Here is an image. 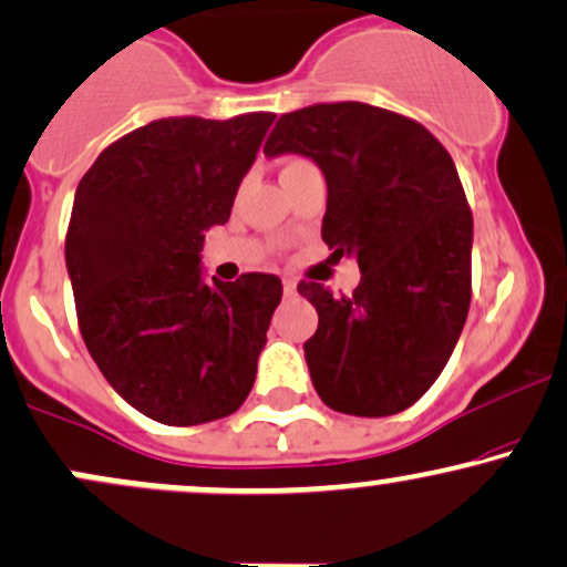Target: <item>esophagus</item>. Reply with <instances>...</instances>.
Wrapping results in <instances>:
<instances>
[{"instance_id": "obj_1", "label": "esophagus", "mask_w": 567, "mask_h": 567, "mask_svg": "<svg viewBox=\"0 0 567 567\" xmlns=\"http://www.w3.org/2000/svg\"><path fill=\"white\" fill-rule=\"evenodd\" d=\"M282 290H285V296H296L298 285L292 282V279H285V282H282Z\"/></svg>"}]
</instances>
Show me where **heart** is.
Wrapping results in <instances>:
<instances>
[{
  "label": "heart",
  "mask_w": 567,
  "mask_h": 567,
  "mask_svg": "<svg viewBox=\"0 0 567 567\" xmlns=\"http://www.w3.org/2000/svg\"><path fill=\"white\" fill-rule=\"evenodd\" d=\"M303 165H309V162L301 159V157H288V159H282V175L296 173L298 167H303Z\"/></svg>",
  "instance_id": "1"
}]
</instances>
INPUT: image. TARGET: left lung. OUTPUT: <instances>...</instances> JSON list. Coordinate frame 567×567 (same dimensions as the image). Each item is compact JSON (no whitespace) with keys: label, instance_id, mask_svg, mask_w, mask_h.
Wrapping results in <instances>:
<instances>
[{"label":"left lung","instance_id":"obj_1","mask_svg":"<svg viewBox=\"0 0 567 567\" xmlns=\"http://www.w3.org/2000/svg\"><path fill=\"white\" fill-rule=\"evenodd\" d=\"M264 154L317 162L324 245L362 275L351 296L298 285L320 315L303 343L317 394L338 413H400L437 381L470 315L474 226L451 154L419 122L357 101L282 114Z\"/></svg>","mask_w":567,"mask_h":567}]
</instances>
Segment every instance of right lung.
<instances>
[{"mask_svg":"<svg viewBox=\"0 0 567 567\" xmlns=\"http://www.w3.org/2000/svg\"><path fill=\"white\" fill-rule=\"evenodd\" d=\"M275 114L171 116L103 148L76 186L66 269L80 330L122 400L167 426L224 419L250 394L275 275L205 282L202 245L226 224Z\"/></svg>","mask_w":567,"mask_h":567,"instance_id":"add662e5","label":"right lung"}]
</instances>
